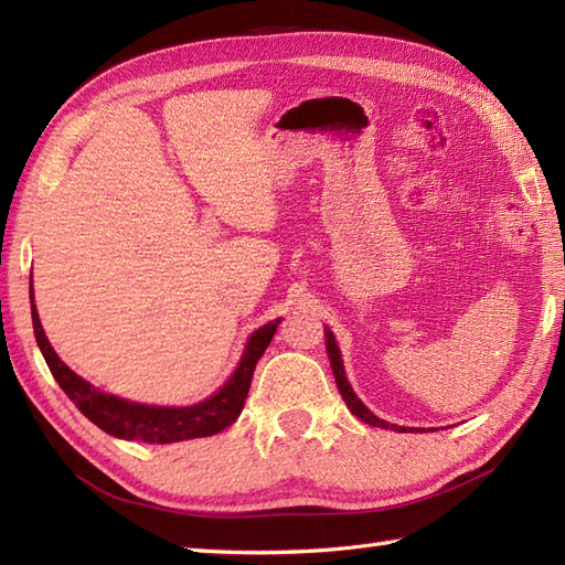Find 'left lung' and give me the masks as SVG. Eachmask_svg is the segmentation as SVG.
Returning <instances> with one entry per match:
<instances>
[{
	"mask_svg": "<svg viewBox=\"0 0 565 565\" xmlns=\"http://www.w3.org/2000/svg\"><path fill=\"white\" fill-rule=\"evenodd\" d=\"M326 347H328V356H330V364H332V374H334V381H338V388L342 393V398L347 403V407H350L352 415H356L362 423L371 425V427H383V429H393V431H407L405 427H398V425H391L386 423V419L376 417L374 413L369 411V407L356 398L354 388L350 386V381H347V374H344V366H342V354H340V347L338 342H334V334L326 328ZM411 431H415V427H411ZM419 431V429H417Z\"/></svg>",
	"mask_w": 565,
	"mask_h": 565,
	"instance_id": "8db88e82",
	"label": "left lung"
}]
</instances>
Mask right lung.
Returning <instances> with one entry per match:
<instances>
[{
    "mask_svg": "<svg viewBox=\"0 0 565 565\" xmlns=\"http://www.w3.org/2000/svg\"><path fill=\"white\" fill-rule=\"evenodd\" d=\"M31 318L35 342L41 347L47 369H51V374L55 376L57 386L67 393V398L79 407V413L92 419L99 429H104L106 435L118 439H138L146 444H172L196 437H211L218 435L225 427H231L239 417V413H243L252 374H255L259 356L269 347L276 326L281 322V318L271 320L264 328L252 332L235 374L227 379L225 386L221 391H215L211 398L189 407H158L130 403L118 398V395L94 388L89 381H84L65 362H60V356L45 338L39 320V310H35L33 303Z\"/></svg>",
    "mask_w": 565,
    "mask_h": 565,
    "instance_id": "obj_1",
    "label": "right lung"
}]
</instances>
